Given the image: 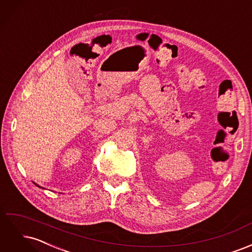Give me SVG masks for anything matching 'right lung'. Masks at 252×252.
Here are the masks:
<instances>
[{"label":"right lung","instance_id":"1","mask_svg":"<svg viewBox=\"0 0 252 252\" xmlns=\"http://www.w3.org/2000/svg\"><path fill=\"white\" fill-rule=\"evenodd\" d=\"M34 184H35V183H34ZM35 186H37V187H40L39 185H37V184H35ZM40 188H42V187H40Z\"/></svg>","mask_w":252,"mask_h":252}]
</instances>
